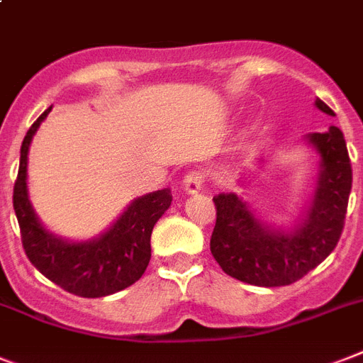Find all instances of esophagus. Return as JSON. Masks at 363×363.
<instances>
[{
  "instance_id": "esophagus-1",
  "label": "esophagus",
  "mask_w": 363,
  "mask_h": 363,
  "mask_svg": "<svg viewBox=\"0 0 363 363\" xmlns=\"http://www.w3.org/2000/svg\"><path fill=\"white\" fill-rule=\"evenodd\" d=\"M203 184H205V173L199 172V169H191L182 179V188L188 194H197L203 188Z\"/></svg>"
}]
</instances>
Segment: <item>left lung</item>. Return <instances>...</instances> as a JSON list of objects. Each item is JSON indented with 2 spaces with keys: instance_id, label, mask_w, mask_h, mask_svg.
Masks as SVG:
<instances>
[{
  "instance_id": "8db88e82",
  "label": "left lung",
  "mask_w": 363,
  "mask_h": 363,
  "mask_svg": "<svg viewBox=\"0 0 363 363\" xmlns=\"http://www.w3.org/2000/svg\"><path fill=\"white\" fill-rule=\"evenodd\" d=\"M315 106L334 115L320 99L315 100ZM306 140L319 152V177L302 222L291 231L261 222L237 194L212 197L216 225L211 252L231 278L259 287L291 285L323 263L340 240L352 186L343 132L330 126L328 132L308 134Z\"/></svg>"
}]
</instances>
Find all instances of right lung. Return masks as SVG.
I'll return each instance as SVG.
<instances>
[{
  "label": "right lung",
  "mask_w": 363,
  "mask_h": 363,
  "mask_svg": "<svg viewBox=\"0 0 363 363\" xmlns=\"http://www.w3.org/2000/svg\"><path fill=\"white\" fill-rule=\"evenodd\" d=\"M52 106L28 130L20 149L18 177L13 205L18 218L23 252L38 272L65 291L100 298L130 287L143 276L151 261V233L172 205L169 188L138 197L102 235L72 242L44 229L28 196V152L35 132Z\"/></svg>",
  "instance_id": "right-lung-1"
}]
</instances>
